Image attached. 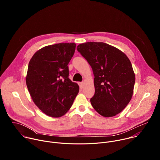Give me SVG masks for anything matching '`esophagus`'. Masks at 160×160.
<instances>
[{
    "instance_id": "34e87169",
    "label": "esophagus",
    "mask_w": 160,
    "mask_h": 160,
    "mask_svg": "<svg viewBox=\"0 0 160 160\" xmlns=\"http://www.w3.org/2000/svg\"><path fill=\"white\" fill-rule=\"evenodd\" d=\"M78 84H79V86H80V88H82L83 87V82H79Z\"/></svg>"
}]
</instances>
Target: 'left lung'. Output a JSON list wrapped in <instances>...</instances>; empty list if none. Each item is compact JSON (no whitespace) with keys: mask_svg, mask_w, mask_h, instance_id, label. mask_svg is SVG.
<instances>
[{"mask_svg":"<svg viewBox=\"0 0 160 160\" xmlns=\"http://www.w3.org/2000/svg\"><path fill=\"white\" fill-rule=\"evenodd\" d=\"M77 49L90 65L94 75L95 94L90 99L91 104L102 117L117 115L133 94L135 77L129 59L104 42L81 43Z\"/></svg>","mask_w":160,"mask_h":160,"instance_id":"8db88e82","label":"left lung"}]
</instances>
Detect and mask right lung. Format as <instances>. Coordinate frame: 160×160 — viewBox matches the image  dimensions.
Segmentation results:
<instances>
[{
	"mask_svg": "<svg viewBox=\"0 0 160 160\" xmlns=\"http://www.w3.org/2000/svg\"><path fill=\"white\" fill-rule=\"evenodd\" d=\"M75 43L45 46L30 59L26 83L36 106L45 115L60 117L70 109L79 91L69 78L68 64L73 56Z\"/></svg>",
	"mask_w": 160,
	"mask_h": 160,
	"instance_id": "1",
	"label": "right lung"
}]
</instances>
